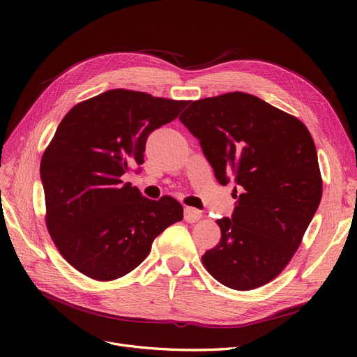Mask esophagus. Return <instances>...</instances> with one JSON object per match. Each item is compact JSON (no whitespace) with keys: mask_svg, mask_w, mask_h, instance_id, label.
Segmentation results:
<instances>
[{"mask_svg":"<svg viewBox=\"0 0 357 357\" xmlns=\"http://www.w3.org/2000/svg\"><path fill=\"white\" fill-rule=\"evenodd\" d=\"M202 218V211L193 208V207H186L185 208V220L189 223H195Z\"/></svg>","mask_w":357,"mask_h":357,"instance_id":"1","label":"esophagus"}]
</instances>
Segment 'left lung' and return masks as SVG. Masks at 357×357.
Listing matches in <instances>:
<instances>
[{
    "instance_id": "left-lung-1",
    "label": "left lung",
    "mask_w": 357,
    "mask_h": 357,
    "mask_svg": "<svg viewBox=\"0 0 357 357\" xmlns=\"http://www.w3.org/2000/svg\"><path fill=\"white\" fill-rule=\"evenodd\" d=\"M178 119L220 185L235 183L234 213L218 220L222 236L202 256L205 269L235 290L269 283L294 257L321 199L307 126L244 92L193 101Z\"/></svg>"
}]
</instances>
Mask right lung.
Here are the masks:
<instances>
[{"mask_svg":"<svg viewBox=\"0 0 357 357\" xmlns=\"http://www.w3.org/2000/svg\"><path fill=\"white\" fill-rule=\"evenodd\" d=\"M186 105L113 89L62 119L40 165L46 225L82 274L100 282L123 277L144 261L159 234L183 219L178 201L147 199L122 177L144 162L147 137Z\"/></svg>","mask_w":357,"mask_h":357,"instance_id":"right-lung-1","label":"right lung"}]
</instances>
